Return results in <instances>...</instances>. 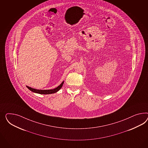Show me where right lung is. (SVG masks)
I'll use <instances>...</instances> for the list:
<instances>
[{"mask_svg": "<svg viewBox=\"0 0 148 148\" xmlns=\"http://www.w3.org/2000/svg\"><path fill=\"white\" fill-rule=\"evenodd\" d=\"M64 81H63L61 84L56 88H54L53 89H49V90H39V89H36L34 88H32L31 87H29L28 86H26L27 88H28L29 90L31 91L38 93V94H53L56 92L58 91H59L61 87H62L63 84H64Z\"/></svg>", "mask_w": 148, "mask_h": 148, "instance_id": "right-lung-1", "label": "right lung"}]
</instances>
